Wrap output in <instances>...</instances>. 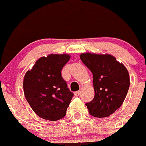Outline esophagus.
<instances>
[{
    "label": "esophagus",
    "instance_id": "1",
    "mask_svg": "<svg viewBox=\"0 0 146 146\" xmlns=\"http://www.w3.org/2000/svg\"><path fill=\"white\" fill-rule=\"evenodd\" d=\"M80 94H81V92H80L79 91H77V92H75V95H76V97H78V96L80 95Z\"/></svg>",
    "mask_w": 146,
    "mask_h": 146
}]
</instances>
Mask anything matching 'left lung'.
I'll use <instances>...</instances> for the list:
<instances>
[{"instance_id": "8db88e82", "label": "left lung", "mask_w": 146, "mask_h": 146, "mask_svg": "<svg viewBox=\"0 0 146 146\" xmlns=\"http://www.w3.org/2000/svg\"><path fill=\"white\" fill-rule=\"evenodd\" d=\"M80 58L93 75L94 98L86 103L89 113L94 117H108L124 102L130 84L128 70L109 54L86 52Z\"/></svg>"}]
</instances>
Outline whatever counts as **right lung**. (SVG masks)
I'll return each instance as SVG.
<instances>
[{
    "instance_id": "add662e5",
    "label": "right lung",
    "mask_w": 146,
    "mask_h": 146,
    "mask_svg": "<svg viewBox=\"0 0 146 146\" xmlns=\"http://www.w3.org/2000/svg\"><path fill=\"white\" fill-rule=\"evenodd\" d=\"M70 59L68 54H51L39 58L25 75V98L42 119L57 121L66 114L73 94L62 77L61 70Z\"/></svg>"
}]
</instances>
